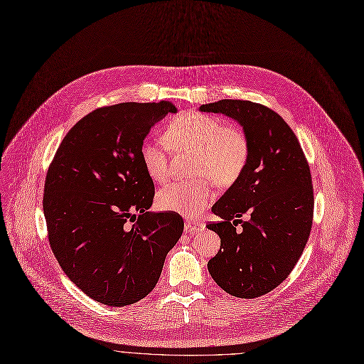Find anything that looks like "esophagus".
<instances>
[{"label":"esophagus","mask_w":364,"mask_h":364,"mask_svg":"<svg viewBox=\"0 0 364 364\" xmlns=\"http://www.w3.org/2000/svg\"><path fill=\"white\" fill-rule=\"evenodd\" d=\"M205 229V225L203 221H198V220H188L185 223V230L189 232V233H198V232H203Z\"/></svg>","instance_id":"obj_1"}]
</instances>
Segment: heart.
I'll return each mask as SVG.
<instances>
[{
	"label": "heart",
	"instance_id": "1",
	"mask_svg": "<svg viewBox=\"0 0 364 364\" xmlns=\"http://www.w3.org/2000/svg\"><path fill=\"white\" fill-rule=\"evenodd\" d=\"M166 139L146 138L139 146L147 175L156 182L169 178V142L176 150L195 151L193 172L204 175L197 181H178L161 188L157 205L163 211L185 215L198 214L213 198L210 179L218 186L235 183L243 173L249 160V141L246 134L233 125H226L211 115L185 114L171 122Z\"/></svg>",
	"mask_w": 364,
	"mask_h": 364
}]
</instances>
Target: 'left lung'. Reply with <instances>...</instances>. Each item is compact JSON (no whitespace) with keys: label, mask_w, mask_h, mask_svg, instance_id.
<instances>
[{"label":"left lung","mask_w":364,"mask_h":364,"mask_svg":"<svg viewBox=\"0 0 364 364\" xmlns=\"http://www.w3.org/2000/svg\"><path fill=\"white\" fill-rule=\"evenodd\" d=\"M200 110L235 119L247 136L243 173L211 208L221 221L207 228L220 236V250L207 267L226 293L255 299L284 282L309 239V164L291 128L264 105L225 99L201 105ZM243 213L249 220H240ZM237 224L242 231L235 230Z\"/></svg>","instance_id":"8db88e82"}]
</instances>
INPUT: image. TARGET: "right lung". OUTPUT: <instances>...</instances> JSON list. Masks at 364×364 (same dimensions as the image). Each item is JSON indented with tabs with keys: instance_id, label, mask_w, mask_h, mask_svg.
<instances>
[{
	"instance_id": "right-lung-1",
	"label": "right lung",
	"mask_w": 364,
	"mask_h": 364,
	"mask_svg": "<svg viewBox=\"0 0 364 364\" xmlns=\"http://www.w3.org/2000/svg\"><path fill=\"white\" fill-rule=\"evenodd\" d=\"M172 102L118 103L93 110L64 136L49 166L43 214L52 252L93 300L127 306L157 284L183 220L153 213L154 183L139 146Z\"/></svg>"
}]
</instances>
